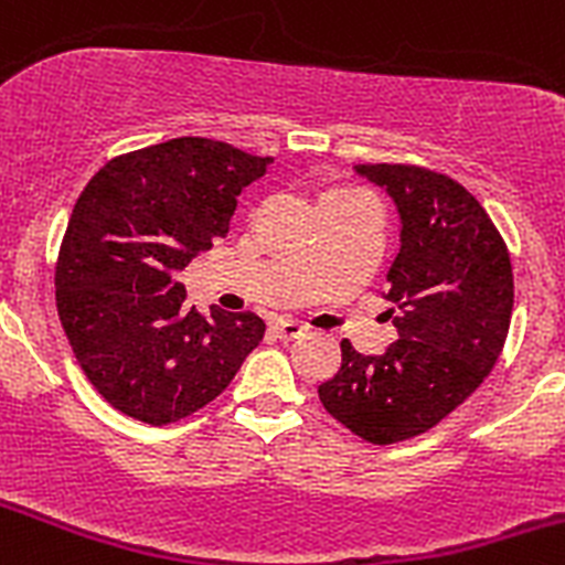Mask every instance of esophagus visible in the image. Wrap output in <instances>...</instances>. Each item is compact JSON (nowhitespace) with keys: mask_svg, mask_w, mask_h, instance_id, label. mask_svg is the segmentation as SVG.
<instances>
[{"mask_svg":"<svg viewBox=\"0 0 565 565\" xmlns=\"http://www.w3.org/2000/svg\"><path fill=\"white\" fill-rule=\"evenodd\" d=\"M306 331H309V328H306L303 322L287 320V317H278V320L273 322V333H276L278 339H284V342H292V339H300Z\"/></svg>","mask_w":565,"mask_h":565,"instance_id":"34e87169","label":"esophagus"}]
</instances>
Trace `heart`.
I'll return each instance as SVG.
<instances>
[{
  "label": "heart",
  "mask_w": 565,
  "mask_h": 565,
  "mask_svg": "<svg viewBox=\"0 0 565 565\" xmlns=\"http://www.w3.org/2000/svg\"><path fill=\"white\" fill-rule=\"evenodd\" d=\"M326 195H353V193H348V190H331V193ZM326 195H322V199H326Z\"/></svg>",
  "instance_id": "1"
}]
</instances>
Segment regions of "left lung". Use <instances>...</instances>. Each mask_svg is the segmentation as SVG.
<instances>
[{"label":"left lung","mask_w":565,"mask_h":565,"mask_svg":"<svg viewBox=\"0 0 565 565\" xmlns=\"http://www.w3.org/2000/svg\"><path fill=\"white\" fill-rule=\"evenodd\" d=\"M399 212V254L383 298L397 342L361 355L342 342V366L322 405L372 445L439 425L483 383L511 328L513 270L505 239L480 201L445 173L416 166H355Z\"/></svg>","instance_id":"8db88e82"}]
</instances>
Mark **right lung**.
<instances>
[{
	"mask_svg": "<svg viewBox=\"0 0 565 565\" xmlns=\"http://www.w3.org/2000/svg\"><path fill=\"white\" fill-rule=\"evenodd\" d=\"M273 157L177 137L109 160L60 245L57 315L87 381L120 414L171 425L232 383L265 337L254 311L184 306V270L228 234L237 195Z\"/></svg>",
	"mask_w": 565,
	"mask_h": 565,
	"instance_id": "obj_1",
	"label": "right lung"
}]
</instances>
